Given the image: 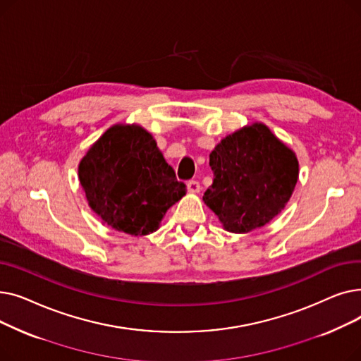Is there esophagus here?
Returning <instances> with one entry per match:
<instances>
[{
	"label": "esophagus",
	"instance_id": "obj_1",
	"mask_svg": "<svg viewBox=\"0 0 361 361\" xmlns=\"http://www.w3.org/2000/svg\"><path fill=\"white\" fill-rule=\"evenodd\" d=\"M187 190H188V193L197 195V193L200 192V183H199V181H196V180L188 181V183H187Z\"/></svg>",
	"mask_w": 361,
	"mask_h": 361
}]
</instances>
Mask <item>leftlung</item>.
Returning <instances> with one entry per match:
<instances>
[{"label":"left lung","mask_w":361,"mask_h":361,"mask_svg":"<svg viewBox=\"0 0 361 361\" xmlns=\"http://www.w3.org/2000/svg\"><path fill=\"white\" fill-rule=\"evenodd\" d=\"M214 183L203 196L224 230L250 233L269 224L288 203L298 159L268 126L252 123L225 136L211 152Z\"/></svg>","instance_id":"obj_1"}]
</instances>
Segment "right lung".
<instances>
[{"label":"right lung","instance_id":"add662e5","mask_svg":"<svg viewBox=\"0 0 361 361\" xmlns=\"http://www.w3.org/2000/svg\"><path fill=\"white\" fill-rule=\"evenodd\" d=\"M90 209L116 231L147 235L185 195L154 136L139 124H114L79 162Z\"/></svg>","mask_w":361,"mask_h":361}]
</instances>
